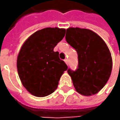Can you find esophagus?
I'll return each mask as SVG.
<instances>
[{
  "instance_id": "34e87169",
  "label": "esophagus",
  "mask_w": 120,
  "mask_h": 120,
  "mask_svg": "<svg viewBox=\"0 0 120 120\" xmlns=\"http://www.w3.org/2000/svg\"><path fill=\"white\" fill-rule=\"evenodd\" d=\"M64 61H65V63H66L67 65H68V63H68V59H65Z\"/></svg>"
}]
</instances>
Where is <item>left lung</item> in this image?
<instances>
[{
    "label": "left lung",
    "mask_w": 120,
    "mask_h": 120,
    "mask_svg": "<svg viewBox=\"0 0 120 120\" xmlns=\"http://www.w3.org/2000/svg\"><path fill=\"white\" fill-rule=\"evenodd\" d=\"M65 39L78 55V67L68 69L73 84L80 94H96L106 84L112 69V59L104 41L92 30L70 27Z\"/></svg>",
    "instance_id": "obj_1"
}]
</instances>
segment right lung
I'll return each mask as SVG.
<instances>
[{"mask_svg": "<svg viewBox=\"0 0 120 120\" xmlns=\"http://www.w3.org/2000/svg\"><path fill=\"white\" fill-rule=\"evenodd\" d=\"M65 34V29L45 28L30 35L22 45L16 66L22 84L30 94L45 97L57 88L67 66L53 49Z\"/></svg>", "mask_w": 120, "mask_h": 120, "instance_id": "1", "label": "right lung"}]
</instances>
